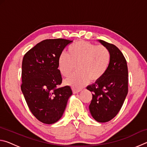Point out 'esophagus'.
I'll return each mask as SVG.
<instances>
[{
    "mask_svg": "<svg viewBox=\"0 0 147 147\" xmlns=\"http://www.w3.org/2000/svg\"><path fill=\"white\" fill-rule=\"evenodd\" d=\"M81 91V89H73V93H74V94H76V93H79L80 91Z\"/></svg>",
    "mask_w": 147,
    "mask_h": 147,
    "instance_id": "obj_1",
    "label": "esophagus"
}]
</instances>
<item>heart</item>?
<instances>
[{
    "instance_id": "obj_1",
    "label": "heart",
    "mask_w": 147,
    "mask_h": 147,
    "mask_svg": "<svg viewBox=\"0 0 147 147\" xmlns=\"http://www.w3.org/2000/svg\"><path fill=\"white\" fill-rule=\"evenodd\" d=\"M111 54L108 48L85 41H78L71 45L67 54L61 53L58 58V69L64 76L70 74L74 67L75 73L65 80V84L74 89L82 88L88 83L97 81L108 71Z\"/></svg>"
}]
</instances>
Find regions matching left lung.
Segmentation results:
<instances>
[{"label":"left lung","instance_id":"1","mask_svg":"<svg viewBox=\"0 0 147 147\" xmlns=\"http://www.w3.org/2000/svg\"><path fill=\"white\" fill-rule=\"evenodd\" d=\"M98 41L110 52V63L102 78L89 85L87 89L93 95L89 106L92 117L99 123H106L119 113L128 94V67L123 53L115 45Z\"/></svg>","mask_w":147,"mask_h":147}]
</instances>
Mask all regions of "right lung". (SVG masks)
I'll use <instances>...</instances> for the list:
<instances>
[{
	"instance_id": "right-lung-1",
	"label": "right lung",
	"mask_w": 147,
	"mask_h": 147,
	"mask_svg": "<svg viewBox=\"0 0 147 147\" xmlns=\"http://www.w3.org/2000/svg\"><path fill=\"white\" fill-rule=\"evenodd\" d=\"M73 41L46 39L27 52L22 63L21 91L30 110L45 124L56 123L63 115L73 94L70 86L62 83L58 58Z\"/></svg>"
}]
</instances>
